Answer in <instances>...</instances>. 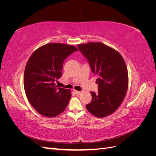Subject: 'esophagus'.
Masks as SVG:
<instances>
[{"label": "esophagus", "instance_id": "obj_1", "mask_svg": "<svg viewBox=\"0 0 156 156\" xmlns=\"http://www.w3.org/2000/svg\"><path fill=\"white\" fill-rule=\"evenodd\" d=\"M73 92H74V93H75V94H76V95H79V94H81V92L77 91V90H74Z\"/></svg>", "mask_w": 156, "mask_h": 156}]
</instances>
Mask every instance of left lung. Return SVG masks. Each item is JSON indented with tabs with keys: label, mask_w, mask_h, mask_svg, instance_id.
<instances>
[{
	"label": "left lung",
	"mask_w": 156,
	"mask_h": 156,
	"mask_svg": "<svg viewBox=\"0 0 156 156\" xmlns=\"http://www.w3.org/2000/svg\"><path fill=\"white\" fill-rule=\"evenodd\" d=\"M77 47L98 77V94L90 92L92 101L86 105L87 110L98 118L110 115L120 107L128 88L125 61L117 51L101 42L79 44Z\"/></svg>",
	"instance_id": "8db88e82"
}]
</instances>
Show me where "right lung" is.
I'll return each mask as SVG.
<instances>
[{"label": "right lung", "instance_id": "right-lung-1", "mask_svg": "<svg viewBox=\"0 0 156 156\" xmlns=\"http://www.w3.org/2000/svg\"><path fill=\"white\" fill-rule=\"evenodd\" d=\"M77 51L73 45L49 43L30 56L24 72V88L28 100L40 115L55 117L66 108L71 90L58 88L55 82L62 75L65 59Z\"/></svg>", "mask_w": 156, "mask_h": 156}]
</instances>
